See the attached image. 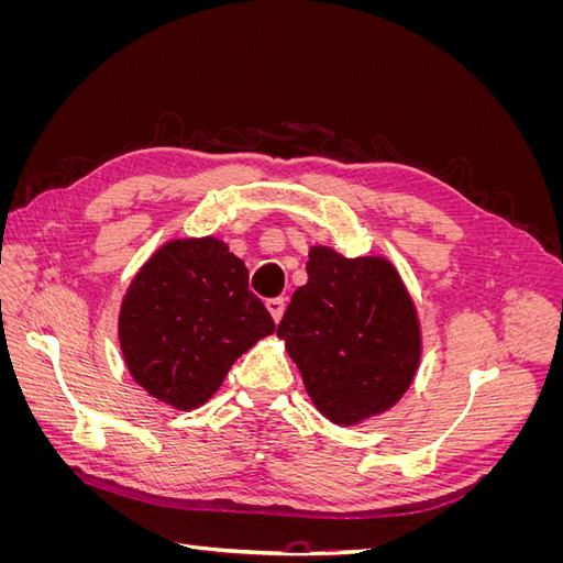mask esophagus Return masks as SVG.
Here are the masks:
<instances>
[{"label":"esophagus","instance_id":"34e87169","mask_svg":"<svg viewBox=\"0 0 563 563\" xmlns=\"http://www.w3.org/2000/svg\"><path fill=\"white\" fill-rule=\"evenodd\" d=\"M265 305H267V312L272 314V319H275V323H279L284 317V310H286V298H269Z\"/></svg>","mask_w":563,"mask_h":563}]
</instances>
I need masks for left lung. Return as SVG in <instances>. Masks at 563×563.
<instances>
[{"label": "left lung", "mask_w": 563, "mask_h": 563, "mask_svg": "<svg viewBox=\"0 0 563 563\" xmlns=\"http://www.w3.org/2000/svg\"><path fill=\"white\" fill-rule=\"evenodd\" d=\"M277 335L319 411L354 424L395 406L420 362L413 300L383 258H345L314 246Z\"/></svg>", "instance_id": "left-lung-1"}]
</instances>
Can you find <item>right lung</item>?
<instances>
[{"instance_id":"1","label":"right lung","mask_w":563,"mask_h":563,"mask_svg":"<svg viewBox=\"0 0 563 563\" xmlns=\"http://www.w3.org/2000/svg\"><path fill=\"white\" fill-rule=\"evenodd\" d=\"M275 331L228 244L168 242L131 282L119 343L133 380L180 411L213 397L240 356Z\"/></svg>"}]
</instances>
